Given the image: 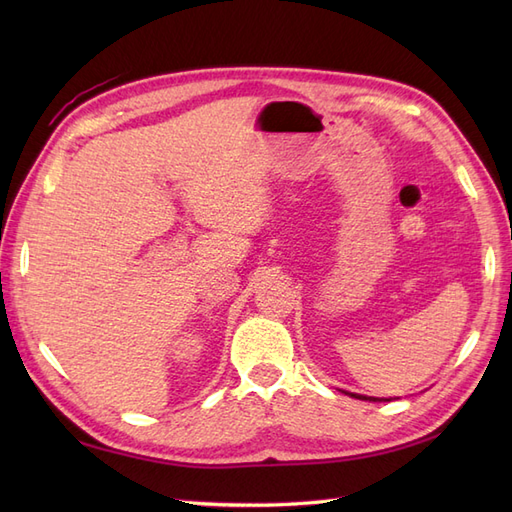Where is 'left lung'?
Returning a JSON list of instances; mask_svg holds the SVG:
<instances>
[{"label": "left lung", "mask_w": 512, "mask_h": 512, "mask_svg": "<svg viewBox=\"0 0 512 512\" xmlns=\"http://www.w3.org/2000/svg\"><path fill=\"white\" fill-rule=\"evenodd\" d=\"M342 393H346V395H350V397H354V399H363V401H391V399H384V397H367V395H359V393H348V391H342Z\"/></svg>", "instance_id": "1"}]
</instances>
